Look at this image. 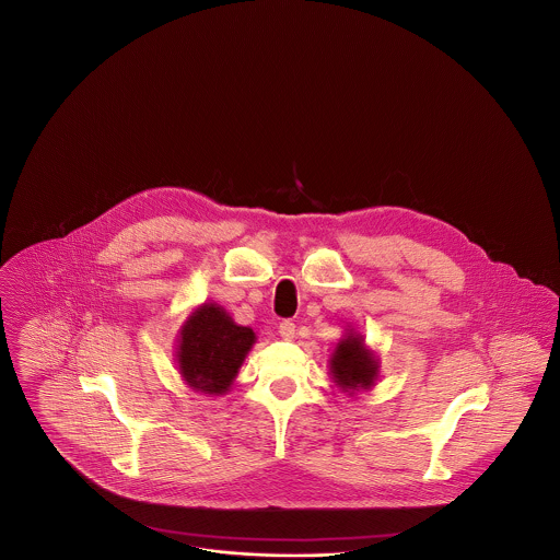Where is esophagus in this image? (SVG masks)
Here are the masks:
<instances>
[{
	"label": "esophagus",
	"mask_w": 560,
	"mask_h": 560,
	"mask_svg": "<svg viewBox=\"0 0 560 560\" xmlns=\"http://www.w3.org/2000/svg\"><path fill=\"white\" fill-rule=\"evenodd\" d=\"M279 336H281L283 340H293V336H295V323H292V320H281V323H279Z\"/></svg>",
	"instance_id": "esophagus-1"
}]
</instances>
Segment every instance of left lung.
Here are the masks:
<instances>
[{"label": "left lung", "mask_w": 560, "mask_h": 560, "mask_svg": "<svg viewBox=\"0 0 560 560\" xmlns=\"http://www.w3.org/2000/svg\"><path fill=\"white\" fill-rule=\"evenodd\" d=\"M329 375L334 384L354 397L361 390H372L380 377V359L372 348L365 345V338L354 329L338 340L334 352L329 354Z\"/></svg>", "instance_id": "left-lung-1"}]
</instances>
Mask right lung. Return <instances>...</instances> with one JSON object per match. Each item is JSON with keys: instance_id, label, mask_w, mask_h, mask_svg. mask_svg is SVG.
<instances>
[{"instance_id": "1", "label": "right lung", "mask_w": 560, "mask_h": 560, "mask_svg": "<svg viewBox=\"0 0 560 560\" xmlns=\"http://www.w3.org/2000/svg\"><path fill=\"white\" fill-rule=\"evenodd\" d=\"M176 342L178 372L188 388L222 397L256 345V334L237 325L215 302H203L180 325Z\"/></svg>"}]
</instances>
